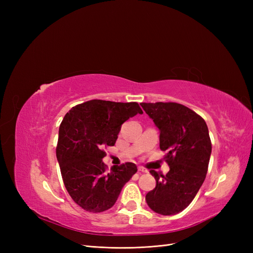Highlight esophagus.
Listing matches in <instances>:
<instances>
[{
    "label": "esophagus",
    "mask_w": 253,
    "mask_h": 253,
    "mask_svg": "<svg viewBox=\"0 0 253 253\" xmlns=\"http://www.w3.org/2000/svg\"><path fill=\"white\" fill-rule=\"evenodd\" d=\"M138 172H141V173H148V170L144 169L143 167H138Z\"/></svg>",
    "instance_id": "34e87169"
}]
</instances>
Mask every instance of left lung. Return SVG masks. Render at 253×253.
I'll return each mask as SVG.
<instances>
[{
  "label": "left lung",
  "mask_w": 253,
  "mask_h": 253,
  "mask_svg": "<svg viewBox=\"0 0 253 253\" xmlns=\"http://www.w3.org/2000/svg\"><path fill=\"white\" fill-rule=\"evenodd\" d=\"M159 129V147L166 151L170 171L151 170L156 187L145 195L150 208L162 215L181 212L193 201L208 171L211 140L205 120L175 102L140 103Z\"/></svg>",
  "instance_id": "1"
}]
</instances>
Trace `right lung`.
Masks as SVG:
<instances>
[{"instance_id": "right-lung-1", "label": "right lung", "mask_w": 253, "mask_h": 253, "mask_svg": "<svg viewBox=\"0 0 253 253\" xmlns=\"http://www.w3.org/2000/svg\"><path fill=\"white\" fill-rule=\"evenodd\" d=\"M142 110L137 102L89 100L68 112L59 127L56 155L64 186L82 209L98 213L116 203L126 183L137 172L133 163L106 172L105 145H114L121 125Z\"/></svg>"}]
</instances>
